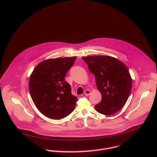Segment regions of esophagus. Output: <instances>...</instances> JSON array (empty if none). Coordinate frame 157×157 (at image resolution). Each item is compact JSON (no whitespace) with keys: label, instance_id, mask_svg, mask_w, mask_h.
I'll list each match as a JSON object with an SVG mask.
<instances>
[{"label":"esophagus","instance_id":"34e87169","mask_svg":"<svg viewBox=\"0 0 157 157\" xmlns=\"http://www.w3.org/2000/svg\"><path fill=\"white\" fill-rule=\"evenodd\" d=\"M84 94H85L86 96H89V94H91V91L89 90V89H86V90L84 91Z\"/></svg>","mask_w":157,"mask_h":157}]
</instances>
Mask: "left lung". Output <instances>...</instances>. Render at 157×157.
I'll use <instances>...</instances> for the list:
<instances>
[{
	"instance_id": "1",
	"label": "left lung",
	"mask_w": 157,
	"mask_h": 157,
	"mask_svg": "<svg viewBox=\"0 0 157 157\" xmlns=\"http://www.w3.org/2000/svg\"><path fill=\"white\" fill-rule=\"evenodd\" d=\"M96 79L102 95L101 101L94 107L98 113L112 115L125 104L132 89V78L124 63L107 55L82 57Z\"/></svg>"
}]
</instances>
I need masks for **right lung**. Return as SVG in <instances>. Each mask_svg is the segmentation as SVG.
I'll return each instance as SVG.
<instances>
[{"label":"right lung","mask_w":157,"mask_h":157,"mask_svg":"<svg viewBox=\"0 0 157 157\" xmlns=\"http://www.w3.org/2000/svg\"><path fill=\"white\" fill-rule=\"evenodd\" d=\"M76 56L48 59L40 63L29 79L32 99L40 113L50 119H61L73 111L77 98L64 77Z\"/></svg>","instance_id":"1"}]
</instances>
